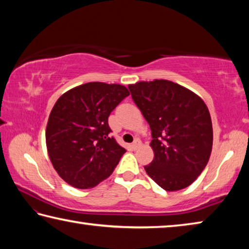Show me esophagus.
I'll list each match as a JSON object with an SVG mask.
<instances>
[{
	"label": "esophagus",
	"instance_id": "34e87169",
	"mask_svg": "<svg viewBox=\"0 0 249 249\" xmlns=\"http://www.w3.org/2000/svg\"><path fill=\"white\" fill-rule=\"evenodd\" d=\"M140 145H141V141L139 140V139H136V140H134V142L132 143V149L137 150Z\"/></svg>",
	"mask_w": 249,
	"mask_h": 249
}]
</instances>
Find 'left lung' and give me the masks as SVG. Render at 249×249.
Segmentation results:
<instances>
[{"label":"left lung","instance_id":"8db88e82","mask_svg":"<svg viewBox=\"0 0 249 249\" xmlns=\"http://www.w3.org/2000/svg\"><path fill=\"white\" fill-rule=\"evenodd\" d=\"M128 87L152 131L154 159L144 166L146 174L166 191L190 186L207 166L212 151L207 105L188 89L167 80Z\"/></svg>","mask_w":249,"mask_h":249}]
</instances>
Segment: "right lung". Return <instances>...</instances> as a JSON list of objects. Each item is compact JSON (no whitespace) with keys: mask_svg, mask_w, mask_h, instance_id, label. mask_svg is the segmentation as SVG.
Here are the masks:
<instances>
[{"mask_svg":"<svg viewBox=\"0 0 249 249\" xmlns=\"http://www.w3.org/2000/svg\"><path fill=\"white\" fill-rule=\"evenodd\" d=\"M129 94L124 85L89 82L56 100L47 124V150L69 185L93 188L111 175L125 149L109 137L108 117Z\"/></svg>","mask_w":249,"mask_h":249,"instance_id":"1","label":"right lung"}]
</instances>
